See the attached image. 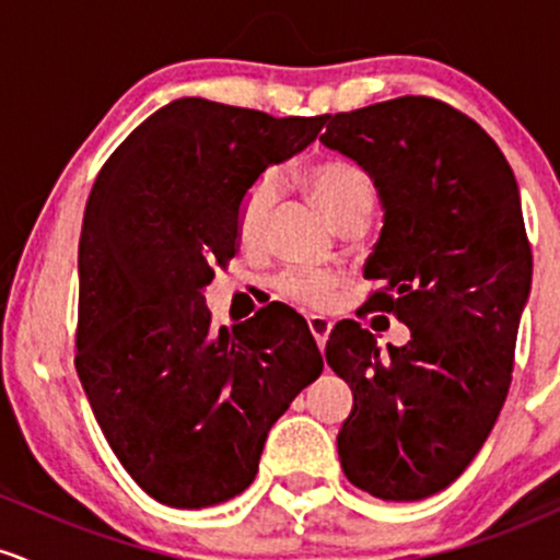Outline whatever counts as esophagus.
Instances as JSON below:
<instances>
[{"mask_svg": "<svg viewBox=\"0 0 560 560\" xmlns=\"http://www.w3.org/2000/svg\"><path fill=\"white\" fill-rule=\"evenodd\" d=\"M306 325H310L314 341H317L319 349H325V341H328V332H330V319L328 317H319V314H312V317H306Z\"/></svg>", "mask_w": 560, "mask_h": 560, "instance_id": "1", "label": "esophagus"}]
</instances>
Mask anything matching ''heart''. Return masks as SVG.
Segmentation results:
<instances>
[{"instance_id":"b5f03b06","label":"heart","mask_w":560,"mask_h":560,"mask_svg":"<svg viewBox=\"0 0 560 560\" xmlns=\"http://www.w3.org/2000/svg\"><path fill=\"white\" fill-rule=\"evenodd\" d=\"M312 196L325 211L332 224L347 219L354 211L373 209V182H370L364 168L347 159H325L310 168ZM280 198L278 174H261L254 185L248 187L246 196L237 206L235 228L237 241L243 248H261L267 243L269 224H272L275 206ZM338 278L325 269H285L275 278V291L282 299L304 306V310H325L336 296Z\"/></svg>"}]
</instances>
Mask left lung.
<instances>
[{
  "mask_svg": "<svg viewBox=\"0 0 560 560\" xmlns=\"http://www.w3.org/2000/svg\"><path fill=\"white\" fill-rule=\"evenodd\" d=\"M328 118L319 142L360 163L383 206L364 264L383 288L364 312L410 328L386 351L354 319L332 328L325 360L354 394L338 457L362 492L423 500L468 468L511 388L532 288L518 185L498 142L442 100L407 94Z\"/></svg>",
  "mask_w": 560,
  "mask_h": 560,
  "instance_id": "obj_1",
  "label": "left lung"
}]
</instances>
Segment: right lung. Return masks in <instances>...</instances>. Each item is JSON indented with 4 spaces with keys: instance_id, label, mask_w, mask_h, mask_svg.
I'll use <instances>...</instances> for the list:
<instances>
[{
    "instance_id": "1",
    "label": "right lung",
    "mask_w": 560,
    "mask_h": 560,
    "mask_svg": "<svg viewBox=\"0 0 560 560\" xmlns=\"http://www.w3.org/2000/svg\"><path fill=\"white\" fill-rule=\"evenodd\" d=\"M328 116L275 118L182 97L113 150L79 241L77 373L150 498L209 508L254 481L267 433L323 373L306 323L269 304L213 328L203 288L237 250V206Z\"/></svg>"
}]
</instances>
